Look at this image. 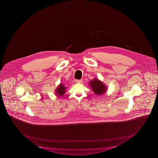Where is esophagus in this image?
Returning a JSON list of instances; mask_svg holds the SVG:
<instances>
[{"label":"esophagus","mask_w":158,"mask_h":158,"mask_svg":"<svg viewBox=\"0 0 158 158\" xmlns=\"http://www.w3.org/2000/svg\"><path fill=\"white\" fill-rule=\"evenodd\" d=\"M76 83H82V80H76Z\"/></svg>","instance_id":"esophagus-1"}]
</instances>
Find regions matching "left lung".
<instances>
[{
  "label": "left lung",
  "mask_w": 158,
  "mask_h": 158,
  "mask_svg": "<svg viewBox=\"0 0 158 158\" xmlns=\"http://www.w3.org/2000/svg\"><path fill=\"white\" fill-rule=\"evenodd\" d=\"M89 86L91 87L92 90L94 91V94L97 96L103 95L106 93L107 89V87L106 85L102 83L101 81L96 78L91 81Z\"/></svg>",
  "instance_id": "8db88e82"
}]
</instances>
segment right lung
Listing matches in <instances>:
<instances>
[{
    "label": "right lung",
    "instance_id": "add662e5",
    "mask_svg": "<svg viewBox=\"0 0 158 158\" xmlns=\"http://www.w3.org/2000/svg\"><path fill=\"white\" fill-rule=\"evenodd\" d=\"M66 87L63 84H60V85H59L55 91V92L57 94L56 95H57V96H62L66 92Z\"/></svg>",
    "mask_w": 158,
    "mask_h": 158
}]
</instances>
